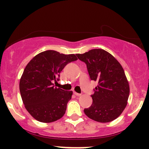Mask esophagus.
<instances>
[{"instance_id":"1","label":"esophagus","mask_w":149,"mask_h":149,"mask_svg":"<svg viewBox=\"0 0 149 149\" xmlns=\"http://www.w3.org/2000/svg\"><path fill=\"white\" fill-rule=\"evenodd\" d=\"M73 94H74L75 95H76V96H80V94H79V93H77V92H73Z\"/></svg>"}]
</instances>
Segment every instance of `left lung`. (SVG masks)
Listing matches in <instances>:
<instances>
[{
	"label": "left lung",
	"mask_w": 149,
	"mask_h": 149,
	"mask_svg": "<svg viewBox=\"0 0 149 149\" xmlns=\"http://www.w3.org/2000/svg\"><path fill=\"white\" fill-rule=\"evenodd\" d=\"M86 64L90 78L98 83L91 95L92 104L84 113L100 123H109L122 113L127 104L129 83L120 64L110 53L102 49H93L77 54Z\"/></svg>",
	"instance_id": "1"
}]
</instances>
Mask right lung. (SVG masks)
<instances>
[{"instance_id": "add662e5", "label": "right lung", "mask_w": 149, "mask_h": 149, "mask_svg": "<svg viewBox=\"0 0 149 149\" xmlns=\"http://www.w3.org/2000/svg\"><path fill=\"white\" fill-rule=\"evenodd\" d=\"M75 54H64L54 50L39 53L24 70L19 91L26 109L42 123H52L64 115L73 92L54 87L59 73L66 64L76 61Z\"/></svg>"}]
</instances>
